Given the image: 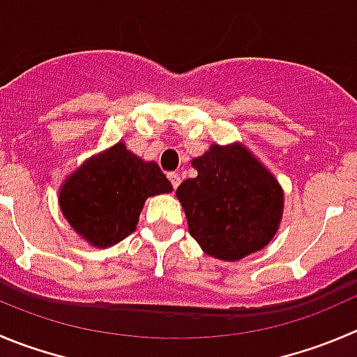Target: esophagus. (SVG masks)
Masks as SVG:
<instances>
[{
    "label": "esophagus",
    "instance_id": "34e87169",
    "mask_svg": "<svg viewBox=\"0 0 357 357\" xmlns=\"http://www.w3.org/2000/svg\"><path fill=\"white\" fill-rule=\"evenodd\" d=\"M168 181H169V184L173 185V189H176L178 185H181V175H178L176 172H169L168 173Z\"/></svg>",
    "mask_w": 357,
    "mask_h": 357
}]
</instances>
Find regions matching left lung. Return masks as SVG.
Instances as JSON below:
<instances>
[{
    "instance_id": "obj_1",
    "label": "left lung",
    "mask_w": 357,
    "mask_h": 357,
    "mask_svg": "<svg viewBox=\"0 0 357 357\" xmlns=\"http://www.w3.org/2000/svg\"><path fill=\"white\" fill-rule=\"evenodd\" d=\"M196 178L176 189L189 233L208 256L238 261L268 245L282 215V189L242 145H212Z\"/></svg>"
}]
</instances>
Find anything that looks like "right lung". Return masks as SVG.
<instances>
[{
	"mask_svg": "<svg viewBox=\"0 0 357 357\" xmlns=\"http://www.w3.org/2000/svg\"><path fill=\"white\" fill-rule=\"evenodd\" d=\"M169 191L172 184L155 162H144L117 144L64 182L59 205L91 245L110 247L135 231L149 196Z\"/></svg>",
	"mask_w": 357,
	"mask_h": 357,
	"instance_id": "1",
	"label": "right lung"
}]
</instances>
